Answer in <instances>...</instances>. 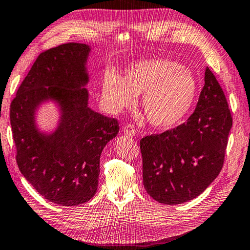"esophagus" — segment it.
<instances>
[{"label": "esophagus", "mask_w": 250, "mask_h": 250, "mask_svg": "<svg viewBox=\"0 0 250 250\" xmlns=\"http://www.w3.org/2000/svg\"><path fill=\"white\" fill-rule=\"evenodd\" d=\"M124 133H125V135H128V137H133V135H134L135 133H137V129H135L133 125H128L125 126Z\"/></svg>", "instance_id": "34e87169"}]
</instances>
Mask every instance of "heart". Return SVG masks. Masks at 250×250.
I'll return each mask as SVG.
<instances>
[{
    "label": "heart",
    "mask_w": 250,
    "mask_h": 250,
    "mask_svg": "<svg viewBox=\"0 0 250 250\" xmlns=\"http://www.w3.org/2000/svg\"><path fill=\"white\" fill-rule=\"evenodd\" d=\"M150 125L170 129L181 124L195 103L197 82L191 69L170 59H146L130 64L124 76L105 71L101 80V101L117 115L133 107L137 96Z\"/></svg>",
    "instance_id": "heart-1"
}]
</instances>
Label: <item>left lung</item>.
I'll list each match as a JSON object with an SVG mask.
<instances>
[{"mask_svg":"<svg viewBox=\"0 0 250 250\" xmlns=\"http://www.w3.org/2000/svg\"><path fill=\"white\" fill-rule=\"evenodd\" d=\"M195 111L185 124L140 141L146 191L176 205L197 197L221 172L232 125L226 97L207 67Z\"/></svg>","mask_w":250,"mask_h":250,"instance_id":"1","label":"left lung"}]
</instances>
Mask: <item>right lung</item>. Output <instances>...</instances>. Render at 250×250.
<instances>
[{"mask_svg":"<svg viewBox=\"0 0 250 250\" xmlns=\"http://www.w3.org/2000/svg\"><path fill=\"white\" fill-rule=\"evenodd\" d=\"M91 47L68 43L42 53L11 104V126L21 173L46 200L83 204L98 188L100 155L119 124L89 107L88 59ZM58 109L54 128L42 129L39 110Z\"/></svg>","mask_w":250,"mask_h":250,"instance_id":"right-lung-1","label":"right lung"}]
</instances>
